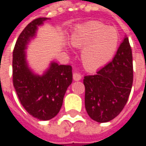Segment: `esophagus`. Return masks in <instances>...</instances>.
Here are the masks:
<instances>
[{
  "mask_svg": "<svg viewBox=\"0 0 146 146\" xmlns=\"http://www.w3.org/2000/svg\"><path fill=\"white\" fill-rule=\"evenodd\" d=\"M73 80H75V81H78V80H80L82 78V75L78 73H73Z\"/></svg>",
  "mask_w": 146,
  "mask_h": 146,
  "instance_id": "1",
  "label": "esophagus"
}]
</instances>
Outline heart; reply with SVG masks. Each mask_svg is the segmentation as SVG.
<instances>
[{"instance_id": "heart-1", "label": "heart", "mask_w": 146, "mask_h": 146, "mask_svg": "<svg viewBox=\"0 0 146 146\" xmlns=\"http://www.w3.org/2000/svg\"><path fill=\"white\" fill-rule=\"evenodd\" d=\"M76 48H82L81 61L89 70H96L107 64L119 44V34L115 28L107 27L98 21H90L78 25L70 37Z\"/></svg>"}]
</instances>
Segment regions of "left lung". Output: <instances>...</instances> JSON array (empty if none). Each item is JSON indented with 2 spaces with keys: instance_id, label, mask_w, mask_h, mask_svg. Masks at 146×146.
Segmentation results:
<instances>
[{
  "instance_id": "8db88e82",
  "label": "left lung",
  "mask_w": 146,
  "mask_h": 146,
  "mask_svg": "<svg viewBox=\"0 0 146 146\" xmlns=\"http://www.w3.org/2000/svg\"><path fill=\"white\" fill-rule=\"evenodd\" d=\"M133 56L128 37L111 62L84 78V104L88 115L98 123L115 118L123 109L133 84Z\"/></svg>"
}]
</instances>
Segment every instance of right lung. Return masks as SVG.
Returning a JSON list of instances; mask_svg holds the SVG:
<instances>
[{"label": "right lung", "instance_id": "add662e5", "mask_svg": "<svg viewBox=\"0 0 146 146\" xmlns=\"http://www.w3.org/2000/svg\"><path fill=\"white\" fill-rule=\"evenodd\" d=\"M47 17H39L29 23L18 36L13 55V81L15 90L24 109L39 120H50L59 112L68 87L72 84L73 73L69 65L51 62L41 76L28 67L26 48L38 26Z\"/></svg>", "mask_w": 146, "mask_h": 146}]
</instances>
